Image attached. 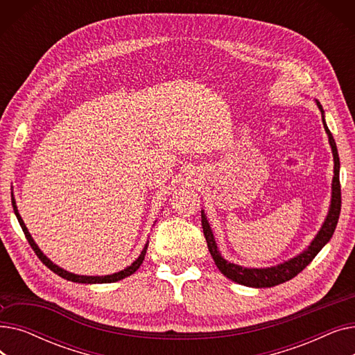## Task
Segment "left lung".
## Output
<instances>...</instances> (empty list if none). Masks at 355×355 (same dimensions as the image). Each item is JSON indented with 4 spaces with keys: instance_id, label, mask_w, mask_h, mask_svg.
<instances>
[{
    "instance_id": "obj_1",
    "label": "left lung",
    "mask_w": 355,
    "mask_h": 355,
    "mask_svg": "<svg viewBox=\"0 0 355 355\" xmlns=\"http://www.w3.org/2000/svg\"><path fill=\"white\" fill-rule=\"evenodd\" d=\"M318 103V107L321 109V114L324 115L322 106ZM322 123L324 128L328 134L329 138V144L332 148V154H334V180H332V200H331V207H329V213L327 216V220L324 223L322 229L320 230V233L316 234V237L312 240L311 246L308 248V250H305L304 253H301L300 256H296L288 262L277 265L275 268H268V269H246L241 268L233 263H229L227 260L223 259L217 250L216 241L211 233V229L207 223L206 216L204 213L201 214V225H202V233L204 237H206L207 241V248L210 250V254L214 259V263L218 268V270L227 276L229 279H232L233 282L245 285V286H252V288H270V286H276L279 284H284L293 279L297 273H301L311 262L313 260V257L320 253V250L328 243L329 239L332 237L335 227H337V223L340 218V211H341V184H340V158H338V151H337V145H335L334 137L329 132V129L324 121L322 116Z\"/></svg>"
}]
</instances>
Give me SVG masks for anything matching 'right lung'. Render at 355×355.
Wrapping results in <instances>:
<instances>
[{
	"instance_id": "right-lung-1",
	"label": "right lung",
	"mask_w": 355,
	"mask_h": 355,
	"mask_svg": "<svg viewBox=\"0 0 355 355\" xmlns=\"http://www.w3.org/2000/svg\"><path fill=\"white\" fill-rule=\"evenodd\" d=\"M11 202H12V207H14V213H15V216H17V220H18V223H20V226H21V229H23L24 234H26V239H27V241L30 243L31 249L34 250V253L37 254V257H39V259L42 260V262H43V263H44L50 270H53L55 275L62 276L63 279H67V281H71V282H79V284H112V282L121 281V279H125V277H128V276L132 275L134 272H137V270H138V268L141 266V263L144 262V257H145V253H146L148 246H145V248H144L142 253L139 254V257L135 260V262H134L132 265L128 266L126 269H123V270H121V272H118V273L107 275V276H80V275L69 273V272L63 270L62 268L55 266L53 262H50V260H49V259L42 253V250H40L39 248H37V245L34 243V240L31 239V236H30V233H28V230H27V227H26V225H24V221H23L21 216L18 214V210H17V207H15V201H14V198H11Z\"/></svg>"
}]
</instances>
